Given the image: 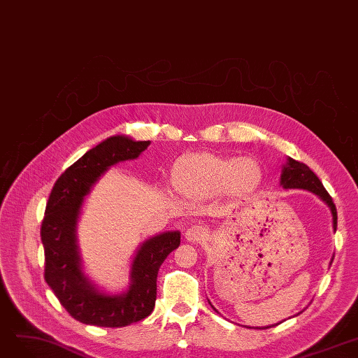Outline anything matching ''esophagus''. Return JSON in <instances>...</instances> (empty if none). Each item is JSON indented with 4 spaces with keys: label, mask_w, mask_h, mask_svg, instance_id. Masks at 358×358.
Wrapping results in <instances>:
<instances>
[{
    "label": "esophagus",
    "mask_w": 358,
    "mask_h": 358,
    "mask_svg": "<svg viewBox=\"0 0 358 358\" xmlns=\"http://www.w3.org/2000/svg\"><path fill=\"white\" fill-rule=\"evenodd\" d=\"M206 234L208 233L202 226H197V224H194V226H190L186 230V239L193 243H201L206 239Z\"/></svg>",
    "instance_id": "esophagus-1"
}]
</instances>
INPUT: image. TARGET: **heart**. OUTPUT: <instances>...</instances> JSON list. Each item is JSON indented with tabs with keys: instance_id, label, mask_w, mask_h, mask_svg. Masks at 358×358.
Listing matches in <instances>:
<instances>
[{
	"instance_id": "heart-1",
	"label": "heart",
	"mask_w": 358,
	"mask_h": 358,
	"mask_svg": "<svg viewBox=\"0 0 358 358\" xmlns=\"http://www.w3.org/2000/svg\"><path fill=\"white\" fill-rule=\"evenodd\" d=\"M262 171L255 159L197 153L184 157L174 169V184L189 197H214L224 193L243 196L258 187Z\"/></svg>"
}]
</instances>
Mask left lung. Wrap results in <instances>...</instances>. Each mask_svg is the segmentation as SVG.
Here are the masks:
<instances>
[{
	"mask_svg": "<svg viewBox=\"0 0 358 358\" xmlns=\"http://www.w3.org/2000/svg\"><path fill=\"white\" fill-rule=\"evenodd\" d=\"M280 184L285 189H302V190H308V192L319 196L323 202L327 203L330 210H332L334 229L336 231V224H338L336 206L332 201V197H330V194L324 189L322 181L319 180V177H317L306 164L298 162L292 157H287V162L282 169ZM268 327H271V326H267L266 329H268Z\"/></svg>",
	"mask_w": 358,
	"mask_h": 358,
	"instance_id": "left-lung-1",
	"label": "left lung"
}]
</instances>
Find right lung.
Returning a JSON list of instances; mask_svg holds the SVG:
<instances>
[{
	"label": "right lung",
	"mask_w": 358,
	"mask_h": 358,
	"mask_svg": "<svg viewBox=\"0 0 358 358\" xmlns=\"http://www.w3.org/2000/svg\"><path fill=\"white\" fill-rule=\"evenodd\" d=\"M149 144L125 136L104 140L66 169L50 193L41 224L44 277L64 310L84 324L124 327L150 315L159 267L180 246V231H166L145 241L132 261L129 289L121 295L100 292L83 273L76 222L84 197L112 165L138 157Z\"/></svg>",
	"instance_id": "add662e5"
}]
</instances>
